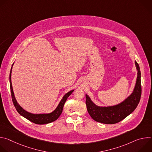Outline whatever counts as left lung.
Returning a JSON list of instances; mask_svg holds the SVG:
<instances>
[{
	"mask_svg": "<svg viewBox=\"0 0 152 152\" xmlns=\"http://www.w3.org/2000/svg\"><path fill=\"white\" fill-rule=\"evenodd\" d=\"M137 70L136 83L132 94L120 103L110 106H99L86 94V105L91 118L96 121L104 124H115L124 119L137 107L141 96V72L138 64L135 61Z\"/></svg>",
	"mask_w": 152,
	"mask_h": 152,
	"instance_id": "8db88e82",
	"label": "left lung"
}]
</instances>
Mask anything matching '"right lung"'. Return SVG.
I'll return each instance as SVG.
<instances>
[{
  "label": "right lung",
  "mask_w": 152,
  "mask_h": 152,
  "mask_svg": "<svg viewBox=\"0 0 152 152\" xmlns=\"http://www.w3.org/2000/svg\"><path fill=\"white\" fill-rule=\"evenodd\" d=\"M14 64V63H13ZM12 64V66H13ZM12 66L11 69L10 74V88H11V97L12 102L14 103V105L15 107L16 110L17 112L23 117L26 118L28 120L31 121V122L37 124H45L50 123L51 122H53L55 120H56L60 115L61 114L62 110H63V107L65 104V102H66L67 98L72 94V93L75 90H71L67 93L65 94L61 100L60 101L59 103L58 104V106L56 107V109L52 111L50 113L48 114H32L31 113H29L26 111H25L23 108L20 106V105L17 102L14 93L12 89V82H11V73H12Z\"/></svg>",
  "instance_id": "1"
}]
</instances>
